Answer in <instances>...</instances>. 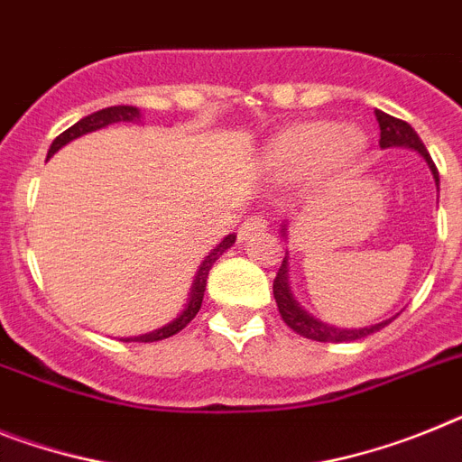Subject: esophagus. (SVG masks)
<instances>
[{"label":"esophagus","instance_id":"obj_1","mask_svg":"<svg viewBox=\"0 0 462 462\" xmlns=\"http://www.w3.org/2000/svg\"><path fill=\"white\" fill-rule=\"evenodd\" d=\"M267 220L263 216H251L249 220H244L242 227H239V239H249L254 232L258 230H267Z\"/></svg>","mask_w":462,"mask_h":462}]
</instances>
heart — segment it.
<instances>
[{"instance_id":"b5f03b06","label":"heart","mask_w":462,"mask_h":462,"mask_svg":"<svg viewBox=\"0 0 462 462\" xmlns=\"http://www.w3.org/2000/svg\"><path fill=\"white\" fill-rule=\"evenodd\" d=\"M369 141L352 124L312 122L289 124L267 138L261 166L277 183L300 180L308 188H328L355 171Z\"/></svg>"}]
</instances>
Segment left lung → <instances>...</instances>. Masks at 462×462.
Instances as JSON below:
<instances>
[{
  "mask_svg": "<svg viewBox=\"0 0 462 462\" xmlns=\"http://www.w3.org/2000/svg\"><path fill=\"white\" fill-rule=\"evenodd\" d=\"M375 119H378V126H381V147L387 150V147H409V150H416L425 162H428L430 171L435 176L437 192H439V171H437L435 162L428 154L422 141L418 138V134L411 129V124L402 122L397 117H390L385 112L375 110ZM282 237H286V227H282ZM274 300H277L279 315L286 321V327L293 328L296 333H300L303 338L310 340H319V343H347V340H359L366 338L371 333L381 331L385 328L390 321L394 319H383L378 324H371V327L364 328H340L333 327V324H327V321L317 319L298 303V298L293 296V289H291V279H289V254L284 255L282 261V267H279L277 277H274Z\"/></svg>",
  "mask_w": 462,
  "mask_h": 462,
  "instance_id": "left-lung-1",
  "label": "left lung"
}]
</instances>
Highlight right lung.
Masks as SVG:
<instances>
[{
	"mask_svg": "<svg viewBox=\"0 0 462 462\" xmlns=\"http://www.w3.org/2000/svg\"><path fill=\"white\" fill-rule=\"evenodd\" d=\"M119 122H141V110L134 106H115V107H106V110L93 112V115L79 119L75 126H69L68 131H63V134L58 135L56 141L51 143V147H49V157H53V154H56L60 147L68 145V143H72V141H77V138H81V135L93 134V131L106 129V126H110V124H119ZM235 239H237V235H227V237H225L223 242L216 246V249L208 251L207 258H204V261H201V265L197 267L195 279H192V286H189V293H188V298H185V305L180 308V312H178L173 319H169L166 324H162V327L152 328V331H145V333H138V336L122 338L124 343H154V340L171 338V336H176L178 331H183L189 321L195 319L197 312H199L201 300H204V291H207L208 270H211L213 263L218 261L225 251L230 249L232 244H235Z\"/></svg>",
	"mask_w": 462,
	"mask_h": 462,
	"instance_id": "right-lung-1",
	"label": "right lung"
}]
</instances>
